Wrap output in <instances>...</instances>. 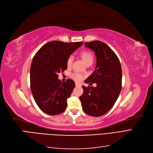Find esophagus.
I'll list each match as a JSON object with an SVG mask.
<instances>
[{
    "label": "esophagus",
    "mask_w": 153,
    "mask_h": 153,
    "mask_svg": "<svg viewBox=\"0 0 153 153\" xmlns=\"http://www.w3.org/2000/svg\"><path fill=\"white\" fill-rule=\"evenodd\" d=\"M76 86H81V84L78 82H76Z\"/></svg>",
    "instance_id": "esophagus-1"
}]
</instances>
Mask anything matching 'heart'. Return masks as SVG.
Listing matches in <instances>:
<instances>
[{
	"label": "heart",
	"instance_id": "b5f03b06",
	"mask_svg": "<svg viewBox=\"0 0 153 153\" xmlns=\"http://www.w3.org/2000/svg\"><path fill=\"white\" fill-rule=\"evenodd\" d=\"M81 56L84 60V62H85V64L89 63V62H93V59H94V56L93 54L89 52L88 50H84L81 53ZM72 62H73V56L70 55L69 57L67 59V67H70L72 64ZM71 77L72 79H73L74 80H75L76 81H80L82 79L83 76L82 74H81L80 73H77V72H74L71 74Z\"/></svg>",
	"mask_w": 153,
	"mask_h": 153
}]
</instances>
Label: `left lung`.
<instances>
[{"mask_svg":"<svg viewBox=\"0 0 153 153\" xmlns=\"http://www.w3.org/2000/svg\"><path fill=\"white\" fill-rule=\"evenodd\" d=\"M93 50L97 65L86 83L97 86H82L83 94L79 97L84 111L89 115L100 117L108 112L115 103L122 89V67L118 56L106 43L100 41L84 43Z\"/></svg>","mask_w":153,"mask_h":153,"instance_id":"1","label":"left lung"}]
</instances>
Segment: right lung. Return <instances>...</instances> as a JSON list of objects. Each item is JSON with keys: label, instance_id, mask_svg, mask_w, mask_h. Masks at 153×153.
Returning a JSON list of instances; mask_svg holds the SVG:
<instances>
[{"label": "right lung", "instance_id": "1", "mask_svg": "<svg viewBox=\"0 0 153 153\" xmlns=\"http://www.w3.org/2000/svg\"><path fill=\"white\" fill-rule=\"evenodd\" d=\"M82 45V42H48L33 59L30 67V86L38 107L50 115L60 114L67 108V100L75 87L71 79L62 82L58 74L67 69V59Z\"/></svg>", "mask_w": 153, "mask_h": 153}]
</instances>
